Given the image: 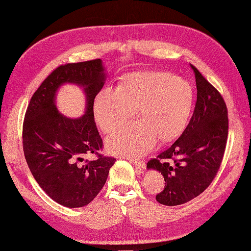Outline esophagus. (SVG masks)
Wrapping results in <instances>:
<instances>
[{"mask_svg": "<svg viewBox=\"0 0 251 251\" xmlns=\"http://www.w3.org/2000/svg\"><path fill=\"white\" fill-rule=\"evenodd\" d=\"M130 162H132L137 170H143L146 168V164H144V162L141 160H134V159H130Z\"/></svg>", "mask_w": 251, "mask_h": 251, "instance_id": "1", "label": "esophagus"}]
</instances>
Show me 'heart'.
I'll list each match as a JSON object with an SVG mask.
<instances>
[{
  "instance_id": "heart-1",
  "label": "heart",
  "mask_w": 251,
  "mask_h": 251,
  "mask_svg": "<svg viewBox=\"0 0 251 251\" xmlns=\"http://www.w3.org/2000/svg\"><path fill=\"white\" fill-rule=\"evenodd\" d=\"M188 83L165 71H134L117 89L105 88L94 100V116L104 133H112L136 115L139 120L107 139L114 154L140 157L153 149L158 137L169 140L185 127L192 109Z\"/></svg>"
}]
</instances>
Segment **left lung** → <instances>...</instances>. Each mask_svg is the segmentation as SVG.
Masks as SVG:
<instances>
[{
	"mask_svg": "<svg viewBox=\"0 0 251 251\" xmlns=\"http://www.w3.org/2000/svg\"><path fill=\"white\" fill-rule=\"evenodd\" d=\"M197 86L193 116L180 137L149 160L148 169L164 178L163 191L156 200L175 206L198 197L221 166L228 136V116L222 95L192 65Z\"/></svg>",
	"mask_w": 251,
	"mask_h": 251,
	"instance_id": "left-lung-1",
	"label": "left lung"
}]
</instances>
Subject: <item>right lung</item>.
<instances>
[{
  "label": "right lung",
  "instance_id": "right-lung-1",
  "mask_svg": "<svg viewBox=\"0 0 251 251\" xmlns=\"http://www.w3.org/2000/svg\"><path fill=\"white\" fill-rule=\"evenodd\" d=\"M103 80L100 58L60 65L45 78L26 110L22 137L29 170L43 191L66 207H82L92 201L116 161L100 153L103 142L94 120V100ZM64 82L85 89L87 111L80 119H67L55 108V92ZM91 153L97 157L92 162L84 159Z\"/></svg>",
  "mask_w": 251,
  "mask_h": 251
}]
</instances>
